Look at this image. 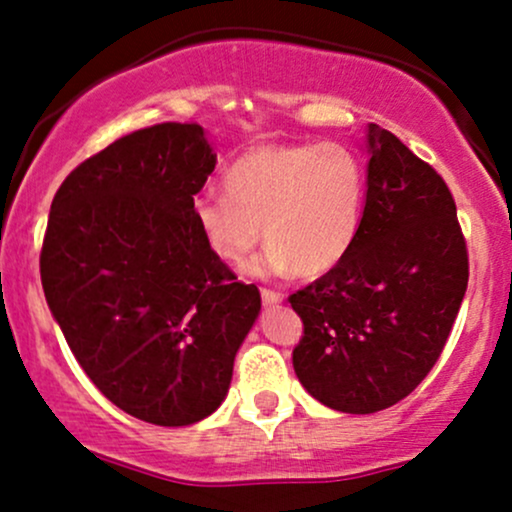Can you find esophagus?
<instances>
[{
    "label": "esophagus",
    "instance_id": "obj_1",
    "mask_svg": "<svg viewBox=\"0 0 512 512\" xmlns=\"http://www.w3.org/2000/svg\"><path fill=\"white\" fill-rule=\"evenodd\" d=\"M284 301V293L272 291V289H262V303L264 305H279Z\"/></svg>",
    "mask_w": 512,
    "mask_h": 512
}]
</instances>
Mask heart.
<instances>
[{"mask_svg": "<svg viewBox=\"0 0 512 512\" xmlns=\"http://www.w3.org/2000/svg\"><path fill=\"white\" fill-rule=\"evenodd\" d=\"M223 187L226 195L209 192L192 207L199 233L223 262L243 264L262 231L267 255L252 264L260 274H325L354 248L366 168L349 146H257L228 166Z\"/></svg>", "mask_w": 512, "mask_h": 512, "instance_id": "b5f03b06", "label": "heart"}]
</instances>
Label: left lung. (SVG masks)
<instances>
[{
  "label": "left lung",
  "instance_id": "1",
  "mask_svg": "<svg viewBox=\"0 0 512 512\" xmlns=\"http://www.w3.org/2000/svg\"><path fill=\"white\" fill-rule=\"evenodd\" d=\"M368 190L354 248L289 298L303 320L293 370L344 414L404 399L436 366L467 291L469 260L448 185L370 122Z\"/></svg>",
  "mask_w": 512,
  "mask_h": 512
}]
</instances>
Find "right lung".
I'll return each instance as SVG.
<instances>
[{"instance_id": "1", "label": "right lung", "mask_w": 512, "mask_h": 512, "mask_svg": "<svg viewBox=\"0 0 512 512\" xmlns=\"http://www.w3.org/2000/svg\"><path fill=\"white\" fill-rule=\"evenodd\" d=\"M214 166L202 127L163 122L86 158L52 199L50 313L93 385L146 424L214 414L262 308L199 233L192 207Z\"/></svg>"}]
</instances>
